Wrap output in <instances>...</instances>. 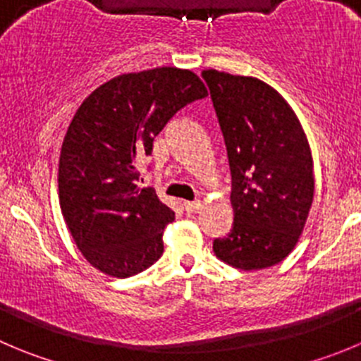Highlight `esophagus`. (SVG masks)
I'll list each match as a JSON object with an SVG mask.
<instances>
[{
	"mask_svg": "<svg viewBox=\"0 0 361 361\" xmlns=\"http://www.w3.org/2000/svg\"><path fill=\"white\" fill-rule=\"evenodd\" d=\"M183 207L187 214H196V212L201 208V201H185Z\"/></svg>",
	"mask_w": 361,
	"mask_h": 361,
	"instance_id": "34e87169",
	"label": "esophagus"
}]
</instances>
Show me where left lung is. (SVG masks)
I'll use <instances>...</instances> for the list:
<instances>
[{"mask_svg":"<svg viewBox=\"0 0 361 361\" xmlns=\"http://www.w3.org/2000/svg\"><path fill=\"white\" fill-rule=\"evenodd\" d=\"M231 171L233 228L215 238L219 260L240 271L279 264L299 240L313 203L308 139L285 97L252 76L203 71Z\"/></svg>","mask_w":361,"mask_h":361,"instance_id":"obj_1","label":"left lung"}]
</instances>
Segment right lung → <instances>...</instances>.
<instances>
[{"label": "right lung", "instance_id": "right-lung-1", "mask_svg": "<svg viewBox=\"0 0 361 361\" xmlns=\"http://www.w3.org/2000/svg\"><path fill=\"white\" fill-rule=\"evenodd\" d=\"M208 96L197 74L178 67L128 73L97 87L74 114L59 161V200L74 244L112 278L146 271L164 252L174 212L137 185V161L185 104Z\"/></svg>", "mask_w": 361, "mask_h": 361}]
</instances>
